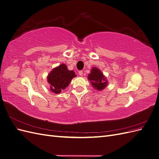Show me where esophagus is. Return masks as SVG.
<instances>
[{
	"instance_id": "esophagus-1",
	"label": "esophagus",
	"mask_w": 159,
	"mask_h": 159,
	"mask_svg": "<svg viewBox=\"0 0 159 159\" xmlns=\"http://www.w3.org/2000/svg\"><path fill=\"white\" fill-rule=\"evenodd\" d=\"M78 74H79V75H80V76H82V75H83V74H84V71H79Z\"/></svg>"
}]
</instances>
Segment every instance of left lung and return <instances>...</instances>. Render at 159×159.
Masks as SVG:
<instances>
[{
  "instance_id": "8db88e82",
  "label": "left lung",
  "mask_w": 159,
  "mask_h": 159,
  "mask_svg": "<svg viewBox=\"0 0 159 159\" xmlns=\"http://www.w3.org/2000/svg\"><path fill=\"white\" fill-rule=\"evenodd\" d=\"M88 79L93 88L98 91L103 90L108 84L107 77L103 75V72L98 68L95 67L91 68L90 73L88 74Z\"/></svg>"
}]
</instances>
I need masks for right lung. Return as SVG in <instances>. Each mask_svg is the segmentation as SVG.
Here are the masks:
<instances>
[{
	"label": "right lung",
	"instance_id": "1",
	"mask_svg": "<svg viewBox=\"0 0 159 159\" xmlns=\"http://www.w3.org/2000/svg\"><path fill=\"white\" fill-rule=\"evenodd\" d=\"M76 76L74 70H69L65 64L56 67L47 76L50 90L56 94H59L62 90L68 87L71 80Z\"/></svg>",
	"mask_w": 159,
	"mask_h": 159
}]
</instances>
